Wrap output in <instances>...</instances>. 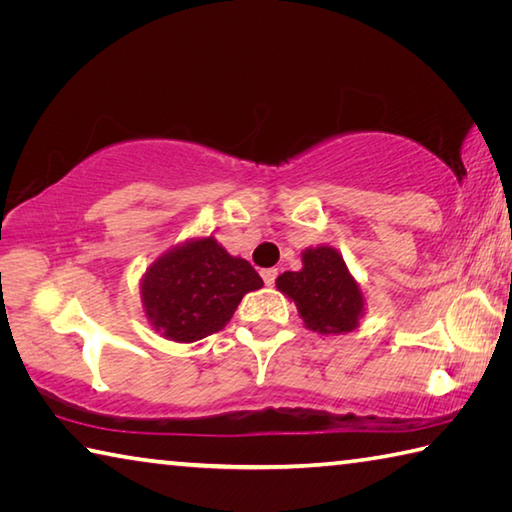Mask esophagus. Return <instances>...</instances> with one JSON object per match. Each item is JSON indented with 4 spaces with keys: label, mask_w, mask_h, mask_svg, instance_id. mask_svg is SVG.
Returning <instances> with one entry per match:
<instances>
[{
    "label": "esophagus",
    "mask_w": 512,
    "mask_h": 512,
    "mask_svg": "<svg viewBox=\"0 0 512 512\" xmlns=\"http://www.w3.org/2000/svg\"><path fill=\"white\" fill-rule=\"evenodd\" d=\"M262 277H264V284H266V287H273V284H275V277H277V268H264V271H262Z\"/></svg>",
    "instance_id": "34e87169"
}]
</instances>
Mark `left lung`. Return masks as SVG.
I'll list each match as a JSON object with an SVG mask.
<instances>
[{"instance_id":"obj_1","label":"left lung","mask_w":512,"mask_h":512,"mask_svg":"<svg viewBox=\"0 0 512 512\" xmlns=\"http://www.w3.org/2000/svg\"><path fill=\"white\" fill-rule=\"evenodd\" d=\"M300 271H284L275 280L298 309L307 329L318 334H348L366 314V296L354 280L343 255L334 246L320 244L302 250Z\"/></svg>"}]
</instances>
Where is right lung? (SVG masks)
Wrapping results in <instances>:
<instances>
[{
  "label": "right lung",
  "instance_id": "right-lung-1",
  "mask_svg": "<svg viewBox=\"0 0 512 512\" xmlns=\"http://www.w3.org/2000/svg\"><path fill=\"white\" fill-rule=\"evenodd\" d=\"M264 282L246 259L230 255L214 235L185 239L155 257L140 280L142 309L160 336L194 343L219 332L241 298Z\"/></svg>",
  "mask_w": 512,
  "mask_h": 512
}]
</instances>
